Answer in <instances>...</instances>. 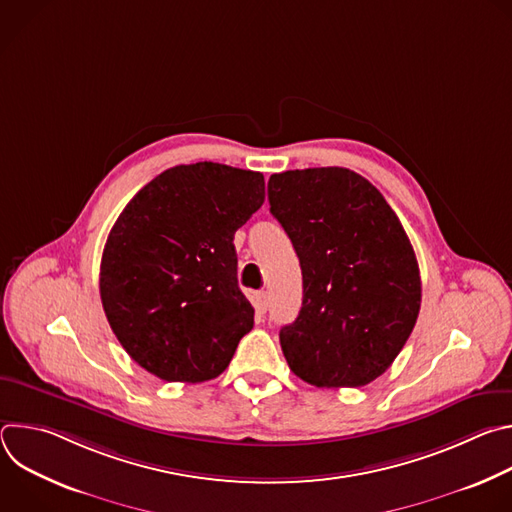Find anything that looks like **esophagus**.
I'll list each match as a JSON object with an SVG mask.
<instances>
[{"mask_svg": "<svg viewBox=\"0 0 512 512\" xmlns=\"http://www.w3.org/2000/svg\"><path fill=\"white\" fill-rule=\"evenodd\" d=\"M267 306H269L267 291H259V294H255V310H257L259 314H265V312H267Z\"/></svg>", "mask_w": 512, "mask_h": 512, "instance_id": "1", "label": "esophagus"}]
</instances>
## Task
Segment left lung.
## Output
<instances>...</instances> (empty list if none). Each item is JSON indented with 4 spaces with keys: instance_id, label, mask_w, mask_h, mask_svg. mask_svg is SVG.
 Returning <instances> with one entry per match:
<instances>
[{
    "instance_id": "left-lung-1",
    "label": "left lung",
    "mask_w": 512,
    "mask_h": 512,
    "mask_svg": "<svg viewBox=\"0 0 512 512\" xmlns=\"http://www.w3.org/2000/svg\"><path fill=\"white\" fill-rule=\"evenodd\" d=\"M271 214L302 267L298 318L279 330L291 373L316 387H362L405 346L421 306L419 265L383 194L346 168L269 178Z\"/></svg>"
}]
</instances>
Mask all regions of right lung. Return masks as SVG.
I'll list each match as a JSON object with an SVG mask.
<instances>
[{
	"label": "right lung",
	"mask_w": 512,
	"mask_h": 512,
	"mask_svg": "<svg viewBox=\"0 0 512 512\" xmlns=\"http://www.w3.org/2000/svg\"><path fill=\"white\" fill-rule=\"evenodd\" d=\"M263 200V174L198 162L162 172L123 208L99 289L111 330L141 369L202 383L229 367L255 314L237 283L233 239Z\"/></svg>",
	"instance_id": "add662e5"
}]
</instances>
